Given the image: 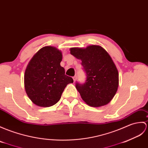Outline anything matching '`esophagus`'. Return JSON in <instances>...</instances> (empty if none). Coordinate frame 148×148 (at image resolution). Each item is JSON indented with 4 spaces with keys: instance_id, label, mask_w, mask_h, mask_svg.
<instances>
[{
    "instance_id": "1",
    "label": "esophagus",
    "mask_w": 148,
    "mask_h": 148,
    "mask_svg": "<svg viewBox=\"0 0 148 148\" xmlns=\"http://www.w3.org/2000/svg\"><path fill=\"white\" fill-rule=\"evenodd\" d=\"M73 80H74V82H75V81H76V79H77V77L76 76H74L73 77Z\"/></svg>"
}]
</instances>
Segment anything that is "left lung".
<instances>
[{
  "label": "left lung",
  "mask_w": 148,
  "mask_h": 148,
  "mask_svg": "<svg viewBox=\"0 0 148 148\" xmlns=\"http://www.w3.org/2000/svg\"><path fill=\"white\" fill-rule=\"evenodd\" d=\"M71 54L81 60L86 81L75 88L86 103L92 107L107 105L119 87V72L108 53L99 45L70 49Z\"/></svg>",
  "instance_id": "obj_1"
}]
</instances>
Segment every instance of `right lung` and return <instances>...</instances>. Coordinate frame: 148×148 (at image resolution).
<instances>
[{"mask_svg":"<svg viewBox=\"0 0 148 148\" xmlns=\"http://www.w3.org/2000/svg\"><path fill=\"white\" fill-rule=\"evenodd\" d=\"M62 51L46 46L35 54L25 73V88L34 104L42 107L53 106L60 100L66 86L73 83V78L65 74L60 66Z\"/></svg>","mask_w":148,"mask_h":148,"instance_id":"right-lung-1","label":"right lung"}]
</instances>
